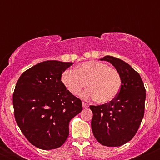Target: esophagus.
<instances>
[{
	"label": "esophagus",
	"instance_id": "esophagus-1",
	"mask_svg": "<svg viewBox=\"0 0 160 160\" xmlns=\"http://www.w3.org/2000/svg\"><path fill=\"white\" fill-rule=\"evenodd\" d=\"M82 108H87L88 107H89V104L85 103L84 102H82Z\"/></svg>",
	"mask_w": 160,
	"mask_h": 160
}]
</instances>
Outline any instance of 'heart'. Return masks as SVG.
Returning a JSON list of instances; mask_svg holds the SVG:
<instances>
[{"mask_svg": "<svg viewBox=\"0 0 160 160\" xmlns=\"http://www.w3.org/2000/svg\"><path fill=\"white\" fill-rule=\"evenodd\" d=\"M62 82L72 95H78L87 85L90 88L81 93L82 98L93 99L98 103L111 102L118 95L121 87V77L115 68L97 61L84 62L75 71H65Z\"/></svg>", "mask_w": 160, "mask_h": 160, "instance_id": "heart-1", "label": "heart"}]
</instances>
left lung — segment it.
<instances>
[{
    "label": "left lung",
    "instance_id": "obj_1",
    "mask_svg": "<svg viewBox=\"0 0 160 160\" xmlns=\"http://www.w3.org/2000/svg\"><path fill=\"white\" fill-rule=\"evenodd\" d=\"M101 61L109 62L121 77L118 95L109 103L90 105L93 135L100 144L119 147L135 136L144 117L146 90L137 71L128 63L113 56H106Z\"/></svg>",
    "mask_w": 160,
    "mask_h": 160
}]
</instances>
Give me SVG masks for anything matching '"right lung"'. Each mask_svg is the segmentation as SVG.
<instances>
[{
  "label": "right lung",
  "mask_w": 160,
  "mask_h": 160,
  "mask_svg": "<svg viewBox=\"0 0 160 160\" xmlns=\"http://www.w3.org/2000/svg\"><path fill=\"white\" fill-rule=\"evenodd\" d=\"M72 62L49 60L25 71L16 82L12 104L16 122L31 144L42 150L61 147L69 122L82 103L66 89L62 74Z\"/></svg>",
  "instance_id": "1"
}]
</instances>
